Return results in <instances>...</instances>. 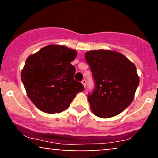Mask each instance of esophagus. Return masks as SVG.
<instances>
[{
    "label": "esophagus",
    "mask_w": 158,
    "mask_h": 158,
    "mask_svg": "<svg viewBox=\"0 0 158 158\" xmlns=\"http://www.w3.org/2000/svg\"><path fill=\"white\" fill-rule=\"evenodd\" d=\"M81 84H82L83 86L85 88V86H86V80H85V79H83V80L81 81Z\"/></svg>",
    "instance_id": "34e87169"
}]
</instances>
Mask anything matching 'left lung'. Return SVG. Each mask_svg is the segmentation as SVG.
<instances>
[{"instance_id":"1","label":"left lung","mask_w":158,"mask_h":158,"mask_svg":"<svg viewBox=\"0 0 158 158\" xmlns=\"http://www.w3.org/2000/svg\"><path fill=\"white\" fill-rule=\"evenodd\" d=\"M85 57L96 82L88 97L92 112L101 118L118 115L135 98L139 82L135 64L114 50H89Z\"/></svg>"}]
</instances>
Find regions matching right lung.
I'll list each match as a JSON object with an SVG mask.
<instances>
[{"label":"right lung","mask_w":158,"mask_h":158,"mask_svg":"<svg viewBox=\"0 0 158 158\" xmlns=\"http://www.w3.org/2000/svg\"><path fill=\"white\" fill-rule=\"evenodd\" d=\"M77 55L73 49L50 44L27 59L21 80L28 97L41 111L61 113L84 90L82 84L74 80L76 69L70 64Z\"/></svg>","instance_id":"add662e5"}]
</instances>
